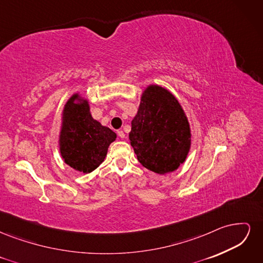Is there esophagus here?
<instances>
[{
    "mask_svg": "<svg viewBox=\"0 0 263 263\" xmlns=\"http://www.w3.org/2000/svg\"><path fill=\"white\" fill-rule=\"evenodd\" d=\"M117 135H118L119 138H125V133L123 130H118Z\"/></svg>",
    "mask_w": 263,
    "mask_h": 263,
    "instance_id": "1",
    "label": "esophagus"
}]
</instances>
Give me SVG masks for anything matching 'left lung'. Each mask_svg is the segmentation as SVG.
<instances>
[{"label": "left lung", "instance_id": "8db88e82", "mask_svg": "<svg viewBox=\"0 0 263 263\" xmlns=\"http://www.w3.org/2000/svg\"><path fill=\"white\" fill-rule=\"evenodd\" d=\"M130 145L148 170L164 174L184 162L191 145L187 118L180 103L158 85L147 87L132 121Z\"/></svg>", "mask_w": 263, "mask_h": 263}]
</instances>
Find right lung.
<instances>
[{"instance_id": "obj_1", "label": "right lung", "mask_w": 263, "mask_h": 263, "mask_svg": "<svg viewBox=\"0 0 263 263\" xmlns=\"http://www.w3.org/2000/svg\"><path fill=\"white\" fill-rule=\"evenodd\" d=\"M74 94L66 104L60 135V153L71 168L90 173L104 161L116 134L92 118L87 102L77 104Z\"/></svg>"}]
</instances>
